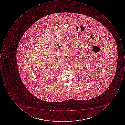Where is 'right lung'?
I'll use <instances>...</instances> for the list:
<instances>
[{
  "mask_svg": "<svg viewBox=\"0 0 125 125\" xmlns=\"http://www.w3.org/2000/svg\"><path fill=\"white\" fill-rule=\"evenodd\" d=\"M2 59V60H1ZM3 59L4 60V61H5V60L6 59V58H4V59H3V58H2V59H1V61H3Z\"/></svg>",
  "mask_w": 125,
  "mask_h": 125,
  "instance_id": "right-lung-1",
  "label": "right lung"
}]
</instances>
